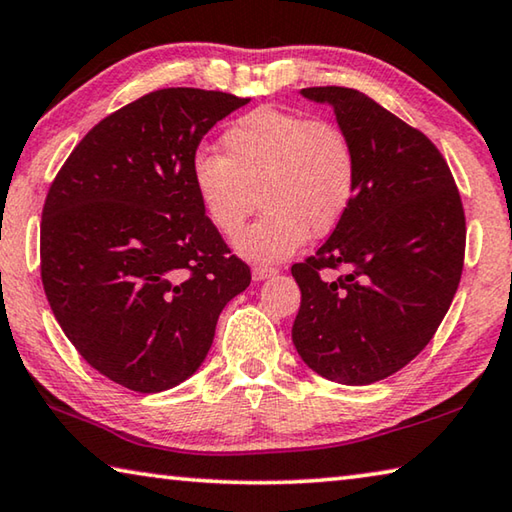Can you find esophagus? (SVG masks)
I'll return each instance as SVG.
<instances>
[{
    "mask_svg": "<svg viewBox=\"0 0 512 512\" xmlns=\"http://www.w3.org/2000/svg\"><path fill=\"white\" fill-rule=\"evenodd\" d=\"M277 268H268V266H255L253 268V280L255 282H264L268 277H275Z\"/></svg>",
    "mask_w": 512,
    "mask_h": 512,
    "instance_id": "34e87169",
    "label": "esophagus"
}]
</instances>
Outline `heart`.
I'll return each mask as SVG.
<instances>
[{
  "label": "heart",
  "instance_id": "1",
  "mask_svg": "<svg viewBox=\"0 0 512 512\" xmlns=\"http://www.w3.org/2000/svg\"><path fill=\"white\" fill-rule=\"evenodd\" d=\"M223 155L198 153L192 183L216 230L235 235L255 210L259 219L235 239L257 264H275L323 237L348 214L357 187V158L339 126L296 112L257 108L221 137Z\"/></svg>",
  "mask_w": 512,
  "mask_h": 512
}]
</instances>
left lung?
I'll return each instance as SVG.
<instances>
[{
	"label": "left lung",
	"instance_id": "obj_1",
	"mask_svg": "<svg viewBox=\"0 0 512 512\" xmlns=\"http://www.w3.org/2000/svg\"><path fill=\"white\" fill-rule=\"evenodd\" d=\"M329 106L357 158L348 214L307 262L293 264L300 311L291 339L320 377L366 386L418 357L461 282L465 214L427 137L350 88L300 90ZM348 274L320 281V267Z\"/></svg>",
	"mask_w": 512,
	"mask_h": 512
}]
</instances>
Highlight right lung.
<instances>
[{
    "label": "right lung",
    "mask_w": 512,
    "mask_h": 512,
    "mask_svg": "<svg viewBox=\"0 0 512 512\" xmlns=\"http://www.w3.org/2000/svg\"><path fill=\"white\" fill-rule=\"evenodd\" d=\"M248 101L146 94L99 121L49 187L40 271L51 311L94 370L135 393L192 377L223 307L250 284L192 183L203 135Z\"/></svg>",
    "instance_id": "right-lung-1"
}]
</instances>
